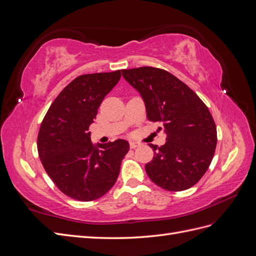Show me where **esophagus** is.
Instances as JSON below:
<instances>
[{"label":"esophagus","mask_w":256,"mask_h":256,"mask_svg":"<svg viewBox=\"0 0 256 256\" xmlns=\"http://www.w3.org/2000/svg\"><path fill=\"white\" fill-rule=\"evenodd\" d=\"M140 145H141V143L131 141V142H130V148H136V147H138Z\"/></svg>","instance_id":"34e87169"}]
</instances>
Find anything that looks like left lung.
I'll use <instances>...</instances> for the list:
<instances>
[{
  "instance_id": "left-lung-1",
  "label": "left lung",
  "mask_w": 256,
  "mask_h": 256,
  "mask_svg": "<svg viewBox=\"0 0 256 256\" xmlns=\"http://www.w3.org/2000/svg\"><path fill=\"white\" fill-rule=\"evenodd\" d=\"M143 99L148 120L160 122L164 145L150 144L154 156L146 164L148 177L168 191L194 186L207 171L216 146V128L208 108L175 76L154 67L122 70ZM161 130V127H159Z\"/></svg>"
}]
</instances>
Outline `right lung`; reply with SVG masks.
Masks as SVG:
<instances>
[{
    "instance_id": "1",
    "label": "right lung",
    "mask_w": 256,
    "mask_h": 256,
    "mask_svg": "<svg viewBox=\"0 0 256 256\" xmlns=\"http://www.w3.org/2000/svg\"><path fill=\"white\" fill-rule=\"evenodd\" d=\"M120 70L83 74L60 92L40 125L37 150L46 172L69 198L90 202L118 180L126 140L92 144L90 126L104 98L120 79Z\"/></svg>"
}]
</instances>
